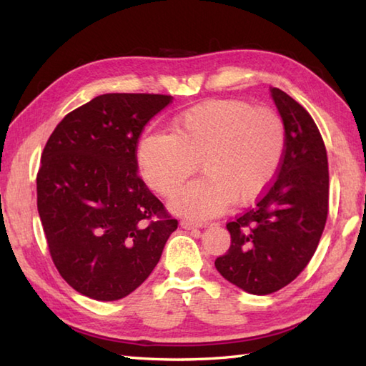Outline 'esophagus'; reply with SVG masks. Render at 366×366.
Here are the masks:
<instances>
[{
    "instance_id": "esophagus-1",
    "label": "esophagus",
    "mask_w": 366,
    "mask_h": 366,
    "mask_svg": "<svg viewBox=\"0 0 366 366\" xmlns=\"http://www.w3.org/2000/svg\"><path fill=\"white\" fill-rule=\"evenodd\" d=\"M181 227H182L184 229H198V228L203 227V224L197 223V222H192V220H182V222H181Z\"/></svg>"
}]
</instances>
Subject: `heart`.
I'll list each match as a JSON object with an SVG mask.
<instances>
[{
    "label": "heart",
    "instance_id": "b5f03b06",
    "mask_svg": "<svg viewBox=\"0 0 366 366\" xmlns=\"http://www.w3.org/2000/svg\"><path fill=\"white\" fill-rule=\"evenodd\" d=\"M286 130L269 108L242 100H207L177 114L168 132H147L137 144V163L147 185L162 197L174 195L171 211L206 220L236 204L258 199L282 165Z\"/></svg>",
    "mask_w": 366,
    "mask_h": 366
}]
</instances>
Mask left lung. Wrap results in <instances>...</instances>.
<instances>
[{"label":"left lung","instance_id":"1","mask_svg":"<svg viewBox=\"0 0 366 366\" xmlns=\"http://www.w3.org/2000/svg\"><path fill=\"white\" fill-rule=\"evenodd\" d=\"M270 96L286 130L278 176L256 206L227 224L231 245L215 259L224 280L254 295L282 290L307 267L329 211V163L320 130L286 92L272 88Z\"/></svg>","mask_w":366,"mask_h":366}]
</instances>
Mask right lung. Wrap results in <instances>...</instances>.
I'll return each mask as SVG.
<instances>
[{
	"label": "right lung",
	"mask_w": 366,
	"mask_h": 366,
	"mask_svg": "<svg viewBox=\"0 0 366 366\" xmlns=\"http://www.w3.org/2000/svg\"><path fill=\"white\" fill-rule=\"evenodd\" d=\"M171 100L97 96L69 113L44 147L37 211L46 244L61 277L89 299L134 292L177 228L137 176L138 138Z\"/></svg>",
	"instance_id": "obj_1"
}]
</instances>
